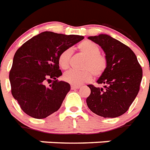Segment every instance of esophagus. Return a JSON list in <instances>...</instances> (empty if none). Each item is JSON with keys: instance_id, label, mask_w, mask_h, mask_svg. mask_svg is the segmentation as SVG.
I'll return each instance as SVG.
<instances>
[{"instance_id": "obj_1", "label": "esophagus", "mask_w": 150, "mask_h": 150, "mask_svg": "<svg viewBox=\"0 0 150 150\" xmlns=\"http://www.w3.org/2000/svg\"><path fill=\"white\" fill-rule=\"evenodd\" d=\"M80 86H75V85H71V89L72 90H76V89H79L80 88Z\"/></svg>"}]
</instances>
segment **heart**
<instances>
[{
  "mask_svg": "<svg viewBox=\"0 0 150 150\" xmlns=\"http://www.w3.org/2000/svg\"><path fill=\"white\" fill-rule=\"evenodd\" d=\"M78 50L87 56L83 69L85 70L77 71L71 69L64 73L63 80L72 85L78 86L85 82H88L92 76H99L105 71L107 62L106 59L100 54V48L97 44L89 40L83 41L77 45ZM72 55V50L67 49L63 50L59 56V64L63 69H67Z\"/></svg>",
  "mask_w": 150,
  "mask_h": 150,
  "instance_id": "heart-1",
  "label": "heart"
}]
</instances>
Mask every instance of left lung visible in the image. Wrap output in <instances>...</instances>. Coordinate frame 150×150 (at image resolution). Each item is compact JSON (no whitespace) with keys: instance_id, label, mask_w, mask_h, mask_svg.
<instances>
[{"instance_id":"left-lung-1","label":"left lung","mask_w":150,"mask_h":150,"mask_svg":"<svg viewBox=\"0 0 150 150\" xmlns=\"http://www.w3.org/2000/svg\"><path fill=\"white\" fill-rule=\"evenodd\" d=\"M105 53L107 65L97 81L103 87L88 85L91 94L87 105L94 114L104 118H116L125 113L139 91L142 69L133 51L106 34L89 36Z\"/></svg>"}]
</instances>
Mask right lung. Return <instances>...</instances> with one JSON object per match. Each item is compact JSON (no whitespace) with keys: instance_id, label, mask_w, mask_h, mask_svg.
Here are the masks:
<instances>
[{"instance_id":"obj_1","label":"right lung","mask_w":150,"mask_h":150,"mask_svg":"<svg viewBox=\"0 0 150 150\" xmlns=\"http://www.w3.org/2000/svg\"><path fill=\"white\" fill-rule=\"evenodd\" d=\"M82 35L43 32L17 50L9 74L11 94L22 111L35 118H45L58 111L70 85L58 81L62 75L59 56L83 39ZM54 80L46 87L45 81Z\"/></svg>"}]
</instances>
